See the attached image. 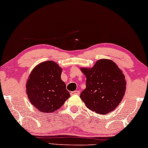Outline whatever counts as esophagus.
<instances>
[{
  "label": "esophagus",
  "mask_w": 148,
  "mask_h": 148,
  "mask_svg": "<svg viewBox=\"0 0 148 148\" xmlns=\"http://www.w3.org/2000/svg\"><path fill=\"white\" fill-rule=\"evenodd\" d=\"M71 95H79L80 94V91L76 90V91H73V92H71Z\"/></svg>",
  "instance_id": "obj_1"
}]
</instances>
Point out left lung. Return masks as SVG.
<instances>
[{
  "label": "left lung",
  "mask_w": 148,
  "mask_h": 148,
  "mask_svg": "<svg viewBox=\"0 0 148 148\" xmlns=\"http://www.w3.org/2000/svg\"><path fill=\"white\" fill-rule=\"evenodd\" d=\"M82 71L86 76V88L80 98L87 108L100 114L115 109L126 89L125 75L119 66L112 60L101 59L92 69Z\"/></svg>",
  "instance_id": "8db88e82"
}]
</instances>
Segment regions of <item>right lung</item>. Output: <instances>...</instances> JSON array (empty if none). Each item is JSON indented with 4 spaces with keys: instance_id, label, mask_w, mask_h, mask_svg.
<instances>
[{
    "instance_id": "obj_1",
    "label": "right lung",
    "mask_w": 148,
    "mask_h": 148,
    "mask_svg": "<svg viewBox=\"0 0 148 148\" xmlns=\"http://www.w3.org/2000/svg\"><path fill=\"white\" fill-rule=\"evenodd\" d=\"M61 73L56 62L46 61L36 66L30 74L26 85L28 98L42 112L58 110L70 97L60 78Z\"/></svg>"
}]
</instances>
